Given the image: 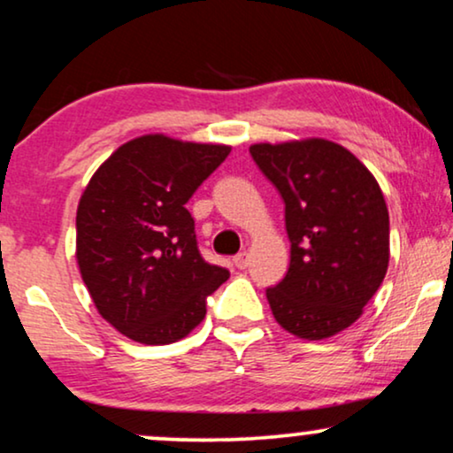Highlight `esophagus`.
<instances>
[{"label": "esophagus", "mask_w": 453, "mask_h": 453, "mask_svg": "<svg viewBox=\"0 0 453 453\" xmlns=\"http://www.w3.org/2000/svg\"><path fill=\"white\" fill-rule=\"evenodd\" d=\"M233 264H234V266H237L239 270L248 268V264H250V254H248V251H241V254L234 256V257H233Z\"/></svg>", "instance_id": "obj_1"}]
</instances>
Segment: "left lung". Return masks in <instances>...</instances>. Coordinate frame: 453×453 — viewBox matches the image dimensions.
Returning a JSON list of instances; mask_svg holds the SVG:
<instances>
[{"instance_id": "obj_1", "label": "left lung", "mask_w": 453, "mask_h": 453, "mask_svg": "<svg viewBox=\"0 0 453 453\" xmlns=\"http://www.w3.org/2000/svg\"><path fill=\"white\" fill-rule=\"evenodd\" d=\"M285 203L291 262L268 287L274 319L302 339H325L360 319L389 266V212L368 168L325 139L251 145Z\"/></svg>"}]
</instances>
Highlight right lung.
<instances>
[{"mask_svg": "<svg viewBox=\"0 0 453 453\" xmlns=\"http://www.w3.org/2000/svg\"><path fill=\"white\" fill-rule=\"evenodd\" d=\"M226 145L145 134L105 160L76 210V260L99 314L128 339L174 343L205 316L228 270L205 262L185 208Z\"/></svg>", "mask_w": 453, "mask_h": 453, "instance_id": "obj_1", "label": "right lung"}]
</instances>
